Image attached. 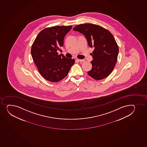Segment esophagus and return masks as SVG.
Returning <instances> with one entry per match:
<instances>
[{
    "label": "esophagus",
    "instance_id": "34e87169",
    "mask_svg": "<svg viewBox=\"0 0 147 147\" xmlns=\"http://www.w3.org/2000/svg\"><path fill=\"white\" fill-rule=\"evenodd\" d=\"M76 60L81 62H84V61H85V60H84V59H77Z\"/></svg>",
    "mask_w": 147,
    "mask_h": 147
}]
</instances>
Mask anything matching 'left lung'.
<instances>
[{"mask_svg":"<svg viewBox=\"0 0 147 147\" xmlns=\"http://www.w3.org/2000/svg\"><path fill=\"white\" fill-rule=\"evenodd\" d=\"M73 30L84 34L88 46L94 48L91 54L92 69L88 72V75L97 80L107 77L116 65L119 51L111 33L99 25L92 24L77 25Z\"/></svg>","mask_w":147,"mask_h":147,"instance_id":"8db88e82","label":"left lung"}]
</instances>
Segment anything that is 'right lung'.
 Masks as SVG:
<instances>
[{"mask_svg":"<svg viewBox=\"0 0 147 147\" xmlns=\"http://www.w3.org/2000/svg\"><path fill=\"white\" fill-rule=\"evenodd\" d=\"M72 26L47 28L39 33L31 49L33 60L39 73L47 80L57 82L64 78L74 63L57 51L63 47L64 39Z\"/></svg>","mask_w":147,"mask_h":147,"instance_id":"right-lung-1","label":"right lung"}]
</instances>
